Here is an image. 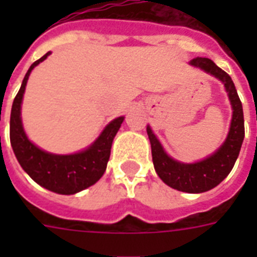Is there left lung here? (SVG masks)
Segmentation results:
<instances>
[{
    "label": "left lung",
    "instance_id": "8db88e82",
    "mask_svg": "<svg viewBox=\"0 0 257 257\" xmlns=\"http://www.w3.org/2000/svg\"><path fill=\"white\" fill-rule=\"evenodd\" d=\"M189 65L211 74L224 84L232 106V120L225 141L220 145L217 151L203 160L196 163H181L165 152L149 125H147V133L152 148L153 165L159 177L167 185L177 191L203 193L219 185L229 175L239 157L244 140L243 105L229 74L220 69L212 60L196 57L189 62Z\"/></svg>",
    "mask_w": 257,
    "mask_h": 257
}]
</instances>
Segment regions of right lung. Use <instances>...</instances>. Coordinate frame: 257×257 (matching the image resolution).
I'll return each instance as SVG.
<instances>
[{
    "instance_id": "right-lung-1",
    "label": "right lung",
    "mask_w": 257,
    "mask_h": 257,
    "mask_svg": "<svg viewBox=\"0 0 257 257\" xmlns=\"http://www.w3.org/2000/svg\"><path fill=\"white\" fill-rule=\"evenodd\" d=\"M50 52L30 65L14 98L10 113V144L22 169L48 191L60 195H74L96 184L102 177L110 156L113 139L118 132L124 117L109 122L100 136L88 148L70 155H56L38 148L26 136L21 118V105L25 86L32 70L46 60Z\"/></svg>"
}]
</instances>
